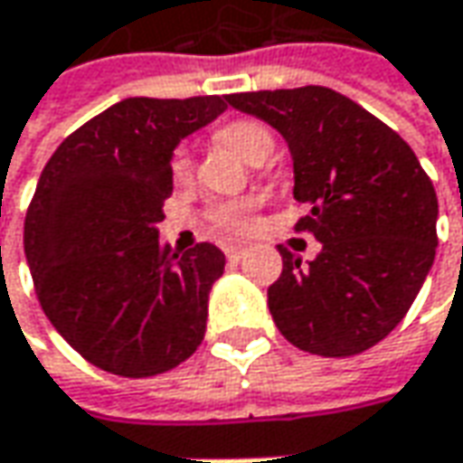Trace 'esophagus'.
Instances as JSON below:
<instances>
[{"label": "esophagus", "mask_w": 463, "mask_h": 463, "mask_svg": "<svg viewBox=\"0 0 463 463\" xmlns=\"http://www.w3.org/2000/svg\"><path fill=\"white\" fill-rule=\"evenodd\" d=\"M226 258L232 262H240L244 258V247H226Z\"/></svg>", "instance_id": "1"}]
</instances>
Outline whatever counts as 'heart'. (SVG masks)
Returning <instances> with one entry per match:
<instances>
[{
    "instance_id": "heart-1",
    "label": "heart",
    "mask_w": 463,
    "mask_h": 463,
    "mask_svg": "<svg viewBox=\"0 0 463 463\" xmlns=\"http://www.w3.org/2000/svg\"><path fill=\"white\" fill-rule=\"evenodd\" d=\"M219 138L229 149H234L252 165L262 162L273 149V138L268 134V128L260 126L258 120H250V118H237V120L226 123L219 131ZM169 175H172L175 183H187L190 180L193 156H190L185 146H177L169 156ZM208 219L226 234H244L255 223V203L252 201H223V203H216L211 208Z\"/></svg>"
}]
</instances>
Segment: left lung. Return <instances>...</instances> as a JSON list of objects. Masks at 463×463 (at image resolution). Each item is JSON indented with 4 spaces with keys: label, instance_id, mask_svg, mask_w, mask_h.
I'll list each match as a JSON object with an SVG mask.
<instances>
[{
    "label": "left lung",
    "instance_id": "8db88e82",
    "mask_svg": "<svg viewBox=\"0 0 463 463\" xmlns=\"http://www.w3.org/2000/svg\"><path fill=\"white\" fill-rule=\"evenodd\" d=\"M270 123L294 156L296 232L322 241L301 265L283 244L268 288L280 335L314 355H358L404 319L436 260L438 198L410 144L329 87L226 95Z\"/></svg>",
    "mask_w": 463,
    "mask_h": 463
}]
</instances>
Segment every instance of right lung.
<instances>
[{"instance_id": "add662e5", "label": "right lung", "mask_w": 463, "mask_h": 463, "mask_svg": "<svg viewBox=\"0 0 463 463\" xmlns=\"http://www.w3.org/2000/svg\"><path fill=\"white\" fill-rule=\"evenodd\" d=\"M226 110V98H128L80 126L48 159L27 205L25 258L51 325L84 361L146 379L203 343L223 252H180L156 223L172 195L180 138Z\"/></svg>"}]
</instances>
